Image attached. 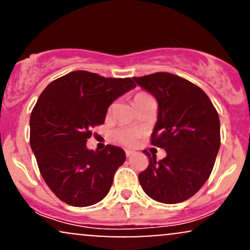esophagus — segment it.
<instances>
[{
  "label": "esophagus",
  "mask_w": 250,
  "mask_h": 250,
  "mask_svg": "<svg viewBox=\"0 0 250 250\" xmlns=\"http://www.w3.org/2000/svg\"><path fill=\"white\" fill-rule=\"evenodd\" d=\"M135 154V151H133V150H125V156L127 157H130V156H133V155Z\"/></svg>",
  "instance_id": "esophagus-1"
}]
</instances>
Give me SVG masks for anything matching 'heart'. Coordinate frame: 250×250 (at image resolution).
<instances>
[{
    "mask_svg": "<svg viewBox=\"0 0 250 250\" xmlns=\"http://www.w3.org/2000/svg\"><path fill=\"white\" fill-rule=\"evenodd\" d=\"M148 96L149 95H147V94L145 93L137 94V95L134 97V102L139 101V100H142ZM140 134L141 133H140L139 129L120 128L114 131V139H115V141L122 143V145L125 146H134L135 143L137 142V139H139Z\"/></svg>",
    "mask_w": 250,
    "mask_h": 250,
    "instance_id": "b5f03b06",
    "label": "heart"
}]
</instances>
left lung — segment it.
<instances>
[{
  "label": "left lung",
  "mask_w": 250,
  "mask_h": 250,
  "mask_svg": "<svg viewBox=\"0 0 250 250\" xmlns=\"http://www.w3.org/2000/svg\"><path fill=\"white\" fill-rule=\"evenodd\" d=\"M157 101V121L151 145L167 156L156 161L148 151L140 185L149 197L173 205L200 190L213 170L219 153L220 119L207 94L188 80L169 73L133 77Z\"/></svg>",
  "instance_id": "left-lung-1"
}]
</instances>
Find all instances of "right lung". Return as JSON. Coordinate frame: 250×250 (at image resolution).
Returning a JSON list of instances; mask_svg holds the SVG:
<instances>
[{"mask_svg":"<svg viewBox=\"0 0 250 250\" xmlns=\"http://www.w3.org/2000/svg\"><path fill=\"white\" fill-rule=\"evenodd\" d=\"M136 87L131 79L71 71L50 82L30 115V147L43 180L63 202L88 207L105 197L125 161L122 148H87L90 129L102 125L109 105Z\"/></svg>","mask_w":250,"mask_h":250,"instance_id":"add662e5","label":"right lung"}]
</instances>
